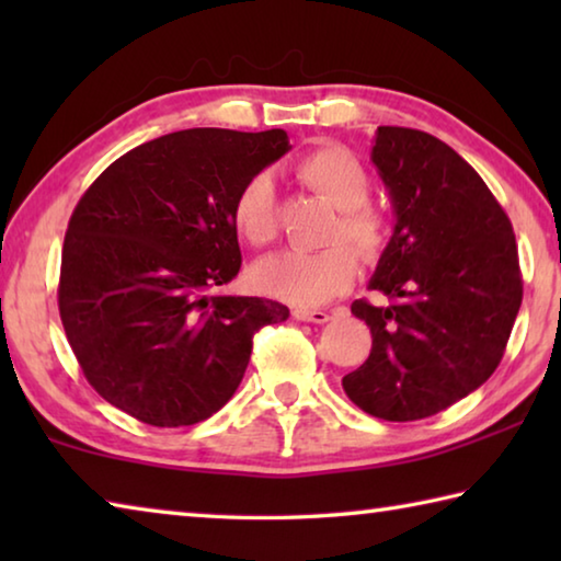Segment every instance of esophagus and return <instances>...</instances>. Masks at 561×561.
<instances>
[{
	"label": "esophagus",
	"mask_w": 561,
	"mask_h": 561,
	"mask_svg": "<svg viewBox=\"0 0 561 561\" xmlns=\"http://www.w3.org/2000/svg\"><path fill=\"white\" fill-rule=\"evenodd\" d=\"M291 314L297 321H309V324H327L331 319L329 311H321V309H294Z\"/></svg>",
	"instance_id": "1"
}]
</instances>
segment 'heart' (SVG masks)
<instances>
[{
	"label": "heart",
	"instance_id": "1",
	"mask_svg": "<svg viewBox=\"0 0 561 561\" xmlns=\"http://www.w3.org/2000/svg\"><path fill=\"white\" fill-rule=\"evenodd\" d=\"M299 178L317 195L336 207V220L329 225L324 250L304 252L287 250L262 260L252 277L260 289L294 307H319L336 294L346 291L356 274V254L364 262H374L383 252L388 240V217L368 203L366 168L341 146H324L301 158ZM232 225L247 244L264 247L279 232L277 195L267 173L247 180L234 195ZM346 241L352 249L343 244Z\"/></svg>",
	"mask_w": 561,
	"mask_h": 561
}]
</instances>
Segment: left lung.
<instances>
[{
    "label": "left lung",
    "mask_w": 561,
    "mask_h": 561,
    "mask_svg": "<svg viewBox=\"0 0 561 561\" xmlns=\"http://www.w3.org/2000/svg\"><path fill=\"white\" fill-rule=\"evenodd\" d=\"M374 140L396 225L368 289L388 304H351L374 344L341 386L368 415L421 421L495 374L522 304L517 242L485 180L448 144L398 126H378Z\"/></svg>",
    "instance_id": "obj_1"
}]
</instances>
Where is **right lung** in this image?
<instances>
[{
	"label": "right lung",
	"instance_id": "obj_1",
	"mask_svg": "<svg viewBox=\"0 0 561 561\" xmlns=\"http://www.w3.org/2000/svg\"><path fill=\"white\" fill-rule=\"evenodd\" d=\"M282 128H190L128 150L83 193L66 230L59 314L101 398L158 428L230 401L252 336L279 301L213 294L240 272L234 195L287 153Z\"/></svg>",
	"mask_w": 561,
	"mask_h": 561
}]
</instances>
